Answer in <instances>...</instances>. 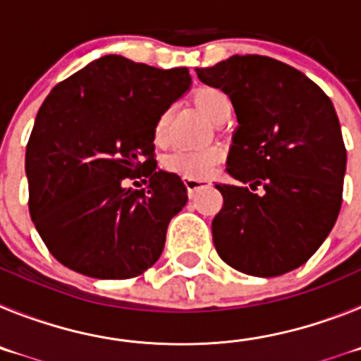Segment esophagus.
Instances as JSON below:
<instances>
[{
  "label": "esophagus",
  "mask_w": 361,
  "mask_h": 361,
  "mask_svg": "<svg viewBox=\"0 0 361 361\" xmlns=\"http://www.w3.org/2000/svg\"><path fill=\"white\" fill-rule=\"evenodd\" d=\"M184 184H186L188 191H190V195H193V193H195V191H199L200 188L212 186V180H208V178L186 177V178H184Z\"/></svg>",
  "instance_id": "obj_1"
}]
</instances>
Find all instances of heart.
Listing matches in <instances>:
<instances>
[{"label":"heart","instance_id":"heart-1","mask_svg":"<svg viewBox=\"0 0 361 361\" xmlns=\"http://www.w3.org/2000/svg\"><path fill=\"white\" fill-rule=\"evenodd\" d=\"M193 101L197 106L206 114L212 121L219 123L231 111V101L220 88L202 86L193 94ZM168 121L170 114H161L155 123V141L164 142L168 135ZM224 152L219 146H204V148H177L168 153L164 159V168L168 171L183 175V177H206L222 161Z\"/></svg>","mask_w":361,"mask_h":361}]
</instances>
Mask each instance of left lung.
Wrapping results in <instances>:
<instances>
[{"instance_id":"left-lung-1","label":"left lung","mask_w":361,"mask_h":361,"mask_svg":"<svg viewBox=\"0 0 361 361\" xmlns=\"http://www.w3.org/2000/svg\"><path fill=\"white\" fill-rule=\"evenodd\" d=\"M231 99L238 126L215 184L224 206L212 222L219 257L245 275L279 276L305 264L342 208L347 152L331 99L293 66L231 56L197 68Z\"/></svg>"}]
</instances>
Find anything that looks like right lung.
<instances>
[{
    "mask_svg": "<svg viewBox=\"0 0 361 361\" xmlns=\"http://www.w3.org/2000/svg\"><path fill=\"white\" fill-rule=\"evenodd\" d=\"M190 85L188 68L162 70L111 54L44 99L25 157L28 209L63 266L123 280L157 262L188 190L177 173L155 170V123ZM141 169L149 186L124 188L123 178Z\"/></svg>",
    "mask_w": 361,
    "mask_h": 361,
    "instance_id": "1",
    "label": "right lung"
}]
</instances>
